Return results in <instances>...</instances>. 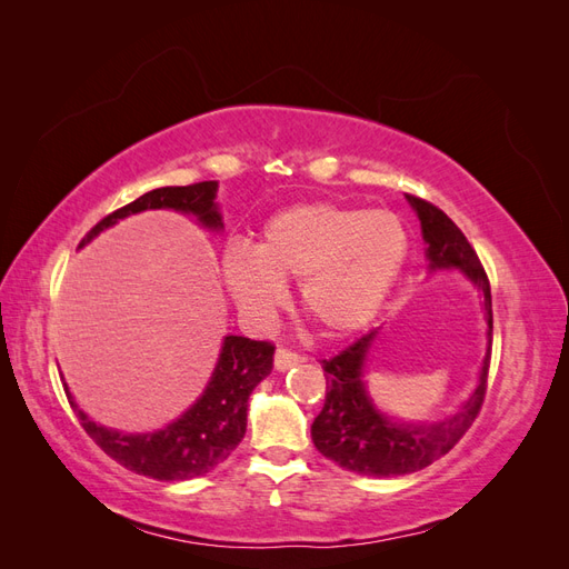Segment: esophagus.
Listing matches in <instances>:
<instances>
[{"mask_svg": "<svg viewBox=\"0 0 569 569\" xmlns=\"http://www.w3.org/2000/svg\"><path fill=\"white\" fill-rule=\"evenodd\" d=\"M297 363H301V356L299 353H295V351H289V349H278L274 351V370H280V372H284V370H289V368H295Z\"/></svg>", "mask_w": 569, "mask_h": 569, "instance_id": "obj_1", "label": "esophagus"}]
</instances>
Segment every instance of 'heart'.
I'll return each mask as SVG.
<instances>
[{
    "instance_id": "1",
    "label": "heart",
    "mask_w": 569,
    "mask_h": 569,
    "mask_svg": "<svg viewBox=\"0 0 569 569\" xmlns=\"http://www.w3.org/2000/svg\"><path fill=\"white\" fill-rule=\"evenodd\" d=\"M408 249V230L391 211L311 201L274 213L253 249L230 247L220 272L239 311L251 320L278 313L284 282L299 278L306 318L322 337L341 339L382 311Z\"/></svg>"
}]
</instances>
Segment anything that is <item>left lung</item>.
<instances>
[{
	"label": "left lung",
	"instance_id": "8db88e82",
	"mask_svg": "<svg viewBox=\"0 0 569 569\" xmlns=\"http://www.w3.org/2000/svg\"><path fill=\"white\" fill-rule=\"evenodd\" d=\"M406 199L420 218L429 270L456 268L481 295L489 347L485 360H481L479 385L470 399L462 403L456 416L435 422L393 420L370 399L363 382V368L377 330L356 339L339 356L320 360L327 377V391L325 406L311 425L316 449L325 458L335 460L339 468L368 477H401L418 472L449 453L479 416L487 393L493 332L491 287L487 272L449 216L420 197L406 194Z\"/></svg>",
	"mask_w": 569,
	"mask_h": 569
}]
</instances>
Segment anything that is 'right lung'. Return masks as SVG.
I'll return each mask as SVG.
<instances>
[{"label": "right lung", "instance_id": "add662e5", "mask_svg": "<svg viewBox=\"0 0 569 569\" xmlns=\"http://www.w3.org/2000/svg\"><path fill=\"white\" fill-rule=\"evenodd\" d=\"M216 192V180L187 187L151 189L140 199L123 206V209L101 218L84 234L78 249L92 242L99 232L116 226L118 220L153 209H170L194 216L199 226L220 232L222 216L218 211ZM272 353L274 347L270 341H253L247 337L228 335L222 339V349L211 380L199 399L178 420L147 435H126L118 432V429L97 425L80 410L68 387L66 396L84 432L92 437L101 451L123 465V468L159 481L194 479L211 472L244 439L249 396L256 385L270 375Z\"/></svg>", "mask_w": 569, "mask_h": 569}]
</instances>
